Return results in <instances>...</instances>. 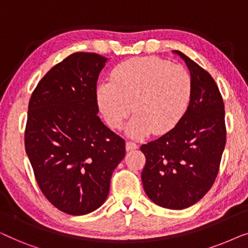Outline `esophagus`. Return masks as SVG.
Listing matches in <instances>:
<instances>
[{"mask_svg": "<svg viewBox=\"0 0 248 248\" xmlns=\"http://www.w3.org/2000/svg\"><path fill=\"white\" fill-rule=\"evenodd\" d=\"M125 148H126L127 151H131V150H134V149H137L138 144L133 141H127L126 144H125Z\"/></svg>", "mask_w": 248, "mask_h": 248, "instance_id": "obj_1", "label": "esophagus"}]
</instances>
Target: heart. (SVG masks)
<instances>
[{
  "label": "heart",
  "instance_id": "1",
  "mask_svg": "<svg viewBox=\"0 0 248 248\" xmlns=\"http://www.w3.org/2000/svg\"><path fill=\"white\" fill-rule=\"evenodd\" d=\"M191 94L187 71L158 57L125 61L113 70L110 82L97 88L98 105L109 127L121 128L133 110L135 116L126 131L134 138L174 128L187 109Z\"/></svg>",
  "mask_w": 248,
  "mask_h": 248
}]
</instances>
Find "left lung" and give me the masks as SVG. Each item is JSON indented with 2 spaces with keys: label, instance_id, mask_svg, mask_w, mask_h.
<instances>
[{
  "label": "left lung",
  "instance_id": "obj_1",
  "mask_svg": "<svg viewBox=\"0 0 248 248\" xmlns=\"http://www.w3.org/2000/svg\"><path fill=\"white\" fill-rule=\"evenodd\" d=\"M192 78L189 105L174 128L142 144L144 191L162 208L182 210L200 201L215 184L226 145L225 104L208 71L179 50Z\"/></svg>",
  "mask_w": 248,
  "mask_h": 248
}]
</instances>
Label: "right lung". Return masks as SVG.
<instances>
[{"instance_id": "add662e5", "label": "right lung", "mask_w": 248, "mask_h": 248, "mask_svg": "<svg viewBox=\"0 0 248 248\" xmlns=\"http://www.w3.org/2000/svg\"><path fill=\"white\" fill-rule=\"evenodd\" d=\"M107 59L73 53L53 66L32 91L26 152L40 191L67 215L94 211L109 193L125 140L98 117L97 80Z\"/></svg>"}]
</instances>
